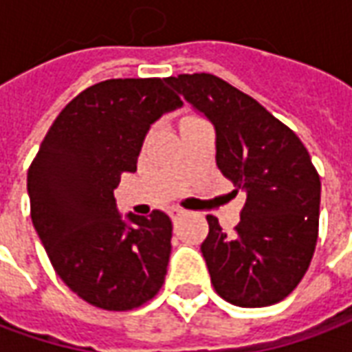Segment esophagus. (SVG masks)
Segmentation results:
<instances>
[{"mask_svg":"<svg viewBox=\"0 0 352 352\" xmlns=\"http://www.w3.org/2000/svg\"><path fill=\"white\" fill-rule=\"evenodd\" d=\"M168 215H170L174 221H176V219H179L182 215H186V210H182V208H170V210H168Z\"/></svg>","mask_w":352,"mask_h":352,"instance_id":"esophagus-1","label":"esophagus"}]
</instances>
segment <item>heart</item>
Masks as SVG:
<instances>
[{"instance_id":"b5f03b06","label":"heart","mask_w":352,"mask_h":352,"mask_svg":"<svg viewBox=\"0 0 352 352\" xmlns=\"http://www.w3.org/2000/svg\"><path fill=\"white\" fill-rule=\"evenodd\" d=\"M195 120H197V118H186V120H184V122H182V125H184V123H189V122H195Z\"/></svg>"}]
</instances>
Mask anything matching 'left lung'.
Listing matches in <instances>:
<instances>
[{
	"label": "left lung",
	"instance_id": "left-lung-1",
	"mask_svg": "<svg viewBox=\"0 0 352 352\" xmlns=\"http://www.w3.org/2000/svg\"><path fill=\"white\" fill-rule=\"evenodd\" d=\"M166 82L215 129V161L248 195L234 234L208 215L201 251L215 292L240 307L289 296L309 268L319 236L320 178L294 131L261 102L208 73Z\"/></svg>",
	"mask_w": 352,
	"mask_h": 352
}]
</instances>
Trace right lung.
<instances>
[{
    "label": "right lung",
    "mask_w": 352,
    "mask_h": 352,
    "mask_svg": "<svg viewBox=\"0 0 352 352\" xmlns=\"http://www.w3.org/2000/svg\"><path fill=\"white\" fill-rule=\"evenodd\" d=\"M182 107L166 78H112L74 97L28 170L33 227L54 270L107 311L142 306L165 283L173 221L153 210L123 221L114 189L137 170L150 125Z\"/></svg>",
    "instance_id": "1"
}]
</instances>
